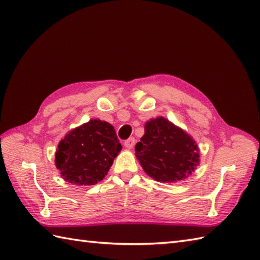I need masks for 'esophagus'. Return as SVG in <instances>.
Segmentation results:
<instances>
[{
  "label": "esophagus",
  "mask_w": 260,
  "mask_h": 260,
  "mask_svg": "<svg viewBox=\"0 0 260 260\" xmlns=\"http://www.w3.org/2000/svg\"><path fill=\"white\" fill-rule=\"evenodd\" d=\"M134 145H135V139H134V137H131V139L126 140L124 142V146L126 148H128V150H131V148H133Z\"/></svg>",
  "instance_id": "esophagus-1"
}]
</instances>
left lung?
<instances>
[{
  "label": "left lung",
  "mask_w": 260,
  "mask_h": 260,
  "mask_svg": "<svg viewBox=\"0 0 260 260\" xmlns=\"http://www.w3.org/2000/svg\"><path fill=\"white\" fill-rule=\"evenodd\" d=\"M143 170L158 182H176L191 175L200 155L194 140L164 117L148 120L135 146Z\"/></svg>",
  "instance_id": "1"
}]
</instances>
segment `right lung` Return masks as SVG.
I'll return each mask as SVG.
<instances>
[{"label":"right lung","instance_id":"1","mask_svg":"<svg viewBox=\"0 0 260 260\" xmlns=\"http://www.w3.org/2000/svg\"><path fill=\"white\" fill-rule=\"evenodd\" d=\"M120 150L114 127L91 119L70 131L59 143L56 167L69 183L93 185L105 178Z\"/></svg>","mask_w":260,"mask_h":260}]
</instances>
